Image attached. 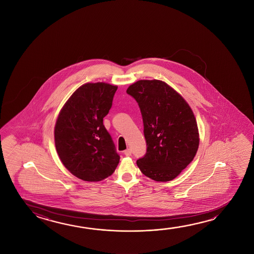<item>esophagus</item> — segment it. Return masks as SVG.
Listing matches in <instances>:
<instances>
[{
  "mask_svg": "<svg viewBox=\"0 0 254 254\" xmlns=\"http://www.w3.org/2000/svg\"><path fill=\"white\" fill-rule=\"evenodd\" d=\"M124 154H125L126 156L129 157V156H131V154H132V150H130V149H127V150H126L125 151H124Z\"/></svg>",
  "mask_w": 254,
  "mask_h": 254,
  "instance_id": "1",
  "label": "esophagus"
}]
</instances>
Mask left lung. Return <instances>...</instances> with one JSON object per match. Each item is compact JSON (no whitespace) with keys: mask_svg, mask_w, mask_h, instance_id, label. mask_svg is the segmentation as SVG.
<instances>
[{"mask_svg":"<svg viewBox=\"0 0 254 254\" xmlns=\"http://www.w3.org/2000/svg\"><path fill=\"white\" fill-rule=\"evenodd\" d=\"M127 93L141 110L147 151L139 169L157 182L175 179L195 157L199 145L197 124L183 96L158 79H141Z\"/></svg>","mask_w":254,"mask_h":254,"instance_id":"8db88e82","label":"left lung"}]
</instances>
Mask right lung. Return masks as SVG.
<instances>
[{"mask_svg": "<svg viewBox=\"0 0 254 254\" xmlns=\"http://www.w3.org/2000/svg\"><path fill=\"white\" fill-rule=\"evenodd\" d=\"M117 86L84 84L71 95L55 126V144L64 166L79 179L99 182L120 162L103 121L113 105Z\"/></svg>", "mask_w": 254, "mask_h": 254, "instance_id": "1", "label": "right lung"}]
</instances>
